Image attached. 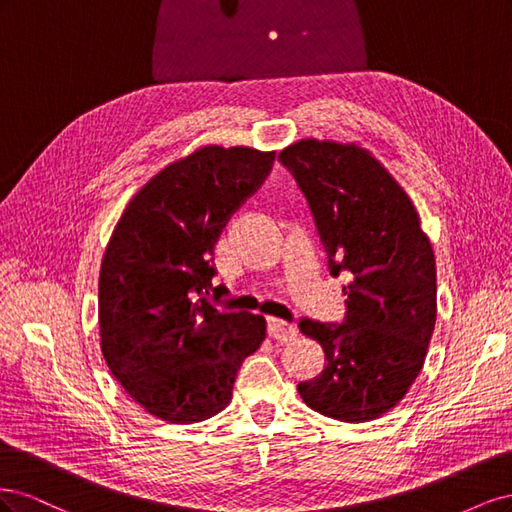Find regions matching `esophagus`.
<instances>
[{"instance_id": "34e87169", "label": "esophagus", "mask_w": 512, "mask_h": 512, "mask_svg": "<svg viewBox=\"0 0 512 512\" xmlns=\"http://www.w3.org/2000/svg\"><path fill=\"white\" fill-rule=\"evenodd\" d=\"M297 327H294L292 322H288V320H282V318H271L269 320V335L273 337V339H277V342H282V344H286V342H292L294 337H297Z\"/></svg>"}]
</instances>
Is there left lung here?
Here are the masks:
<instances>
[{"mask_svg": "<svg viewBox=\"0 0 512 512\" xmlns=\"http://www.w3.org/2000/svg\"><path fill=\"white\" fill-rule=\"evenodd\" d=\"M277 160L307 198L331 275L348 280L344 322L299 320L327 363L297 391L335 421H374L425 363L438 312L431 243L410 196L367 149L305 138Z\"/></svg>", "mask_w": 512, "mask_h": 512, "instance_id": "1", "label": "left lung"}]
</instances>
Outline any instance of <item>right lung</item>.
Segmentation results:
<instances>
[{
  "label": "right lung",
  "instance_id": "add662e5",
  "mask_svg": "<svg viewBox=\"0 0 512 512\" xmlns=\"http://www.w3.org/2000/svg\"><path fill=\"white\" fill-rule=\"evenodd\" d=\"M275 151L200 147L151 177L123 209L98 284L100 346L136 404L188 425L222 412L262 316L205 297L213 245L228 218L269 175ZM209 294V292H207Z\"/></svg>",
  "mask_w": 512,
  "mask_h": 512
}]
</instances>
